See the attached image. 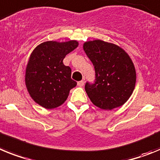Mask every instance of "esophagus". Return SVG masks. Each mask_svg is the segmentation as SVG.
Masks as SVG:
<instances>
[{
  "mask_svg": "<svg viewBox=\"0 0 160 160\" xmlns=\"http://www.w3.org/2000/svg\"><path fill=\"white\" fill-rule=\"evenodd\" d=\"M77 84H78V86H80V87H82V86L84 85V80H80V81H79L78 83H77Z\"/></svg>",
  "mask_w": 160,
  "mask_h": 160,
  "instance_id": "esophagus-1",
  "label": "esophagus"
}]
</instances>
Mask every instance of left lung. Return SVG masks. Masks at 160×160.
Wrapping results in <instances>:
<instances>
[{
    "label": "left lung",
    "mask_w": 160,
    "mask_h": 160,
    "mask_svg": "<svg viewBox=\"0 0 160 160\" xmlns=\"http://www.w3.org/2000/svg\"><path fill=\"white\" fill-rule=\"evenodd\" d=\"M84 50L95 69L93 84L85 91L96 106L105 110L122 105L135 87L136 72L131 59L118 46L101 40L86 42Z\"/></svg>",
    "instance_id": "8db88e82"
}]
</instances>
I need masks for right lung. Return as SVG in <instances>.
I'll list each match as a JSON object with an SVG mask.
<instances>
[{
  "mask_svg": "<svg viewBox=\"0 0 160 160\" xmlns=\"http://www.w3.org/2000/svg\"><path fill=\"white\" fill-rule=\"evenodd\" d=\"M78 47L71 40L65 42L48 41L33 51L26 70V85L32 99L46 109H54L67 100L76 85L71 78L72 69L63 59Z\"/></svg>",
  "mask_w": 160,
  "mask_h": 160,
  "instance_id": "right-lung-1",
  "label": "right lung"
}]
</instances>
